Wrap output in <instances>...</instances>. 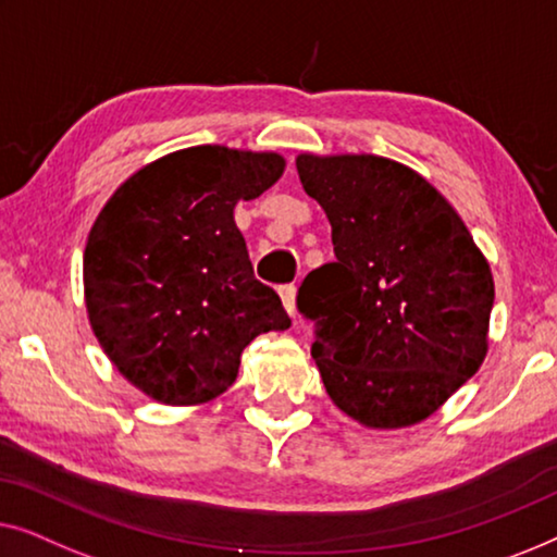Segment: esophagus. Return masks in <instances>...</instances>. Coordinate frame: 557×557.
Masks as SVG:
<instances>
[{
  "label": "esophagus",
  "instance_id": "obj_1",
  "mask_svg": "<svg viewBox=\"0 0 557 557\" xmlns=\"http://www.w3.org/2000/svg\"><path fill=\"white\" fill-rule=\"evenodd\" d=\"M295 293H297V287H295V285H282V287H280L282 305H285V310L289 312V318H295V315H297V308H295Z\"/></svg>",
  "mask_w": 557,
  "mask_h": 557
}]
</instances>
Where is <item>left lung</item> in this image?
<instances>
[{"label": "left lung", "instance_id": "obj_1", "mask_svg": "<svg viewBox=\"0 0 557 557\" xmlns=\"http://www.w3.org/2000/svg\"><path fill=\"white\" fill-rule=\"evenodd\" d=\"M295 166L333 226L335 262L297 293L327 396L363 426L419 424L487 356L490 264L451 203L404 163L300 153Z\"/></svg>", "mask_w": 557, "mask_h": 557}]
</instances>
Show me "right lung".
I'll return each mask as SVG.
<instances>
[{
    "label": "right lung",
    "instance_id": "obj_1",
    "mask_svg": "<svg viewBox=\"0 0 557 557\" xmlns=\"http://www.w3.org/2000/svg\"><path fill=\"white\" fill-rule=\"evenodd\" d=\"M282 171L280 153L184 148L136 171L98 214L83 257L88 318L146 396L211 401L257 335L289 327L234 224L237 201L260 197Z\"/></svg>",
    "mask_w": 557,
    "mask_h": 557
}]
</instances>
